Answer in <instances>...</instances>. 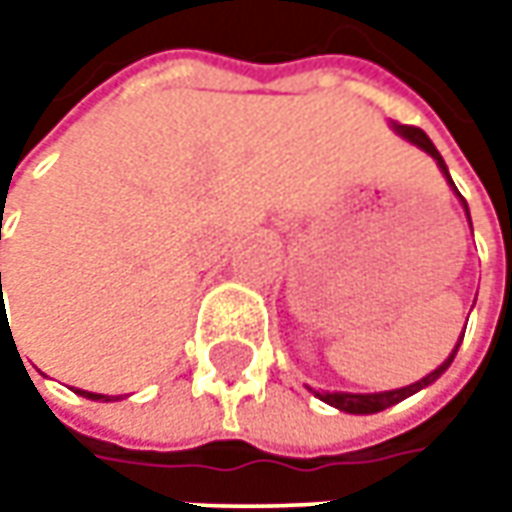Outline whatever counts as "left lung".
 Masks as SVG:
<instances>
[{
    "mask_svg": "<svg viewBox=\"0 0 512 512\" xmlns=\"http://www.w3.org/2000/svg\"><path fill=\"white\" fill-rule=\"evenodd\" d=\"M393 128H396V133H402L404 139H410L413 145H419V148L424 150V153H430L433 159H436V165L442 168V173L447 176V182L453 185V179H450V173H447V165H444V159L439 156V150L433 148V142L427 139V133H424L422 128H416V125H399V122H393ZM453 190H456V185H453ZM462 205L467 207V202L462 199ZM467 219H470V213H467ZM464 336V333H462ZM456 350H459V344H456ZM456 350L450 353V359L442 364V367H436L430 376H424L422 382L416 384H407V387H402V390H387V393H316L322 402L333 404V407H339V410H344V413H379V410H384V407H393V404H399L402 399H407V396H413V393H419L422 387H427V384H433L439 376H442L444 370L450 367V362H453V356H456Z\"/></svg>",
    "mask_w": 512,
    "mask_h": 512,
    "instance_id": "obj_1",
    "label": "left lung"
}]
</instances>
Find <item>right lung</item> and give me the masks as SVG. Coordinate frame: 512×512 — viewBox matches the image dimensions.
<instances>
[{
  "label": "right lung",
  "instance_id": "add662e5",
  "mask_svg": "<svg viewBox=\"0 0 512 512\" xmlns=\"http://www.w3.org/2000/svg\"><path fill=\"white\" fill-rule=\"evenodd\" d=\"M0 290H2V273H0ZM82 396H88V399H105V402H110L108 396H96V393H85V390H79Z\"/></svg>",
  "mask_w": 512,
  "mask_h": 512
}]
</instances>
